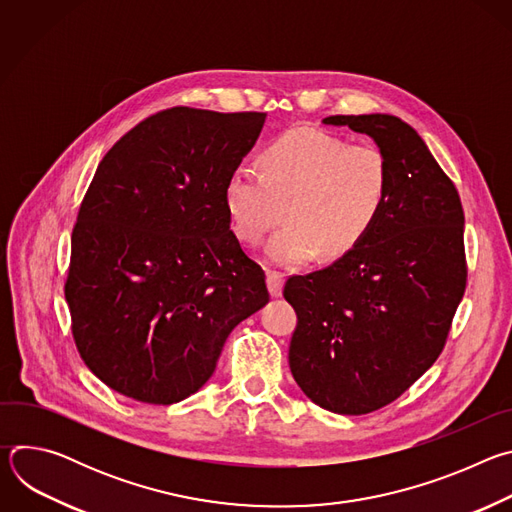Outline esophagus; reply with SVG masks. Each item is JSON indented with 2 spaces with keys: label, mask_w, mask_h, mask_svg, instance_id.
<instances>
[{
  "label": "esophagus",
  "mask_w": 512,
  "mask_h": 512,
  "mask_svg": "<svg viewBox=\"0 0 512 512\" xmlns=\"http://www.w3.org/2000/svg\"><path fill=\"white\" fill-rule=\"evenodd\" d=\"M267 289L271 298H279L283 291V275L277 271H267Z\"/></svg>",
  "instance_id": "esophagus-1"
}]
</instances>
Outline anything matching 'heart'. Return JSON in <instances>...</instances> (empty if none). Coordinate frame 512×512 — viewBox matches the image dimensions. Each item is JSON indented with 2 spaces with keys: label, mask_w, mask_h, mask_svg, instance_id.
Instances as JSON below:
<instances>
[{
  "label": "heart",
  "mask_w": 512,
  "mask_h": 512,
  "mask_svg": "<svg viewBox=\"0 0 512 512\" xmlns=\"http://www.w3.org/2000/svg\"><path fill=\"white\" fill-rule=\"evenodd\" d=\"M259 171L237 168L225 184V206L237 235L257 245L283 214L265 255L281 267L350 253L369 235L391 192V166L377 145L291 129L267 143Z\"/></svg>",
  "instance_id": "obj_1"
}]
</instances>
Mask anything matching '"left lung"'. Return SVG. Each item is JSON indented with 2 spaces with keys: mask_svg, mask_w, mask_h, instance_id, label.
Wrapping results in <instances>:
<instances>
[{
  "mask_svg": "<svg viewBox=\"0 0 512 512\" xmlns=\"http://www.w3.org/2000/svg\"><path fill=\"white\" fill-rule=\"evenodd\" d=\"M369 135L391 166L377 223L332 265L285 281L298 326L289 369L322 409L377 411L440 356L466 289L464 210L419 133L395 115H332Z\"/></svg>",
  "mask_w": 512,
  "mask_h": 512,
  "instance_id": "1",
  "label": "left lung"
}]
</instances>
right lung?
Returning a JSON list of instances; mask_svg holds the SVG:
<instances>
[{"label": "right lung", "instance_id": "1", "mask_svg": "<svg viewBox=\"0 0 512 512\" xmlns=\"http://www.w3.org/2000/svg\"><path fill=\"white\" fill-rule=\"evenodd\" d=\"M265 117L172 107L99 164L72 231L64 296L85 364L113 391L152 405L190 397L231 330L269 302L225 206L227 178Z\"/></svg>", "mask_w": 512, "mask_h": 512}]
</instances>
